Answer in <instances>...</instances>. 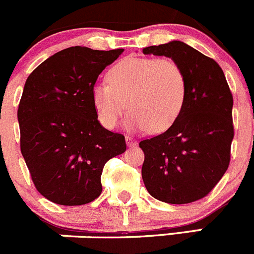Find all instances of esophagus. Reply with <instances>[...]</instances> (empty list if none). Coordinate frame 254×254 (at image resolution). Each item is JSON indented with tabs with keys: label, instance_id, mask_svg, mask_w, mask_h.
Here are the masks:
<instances>
[{
	"label": "esophagus",
	"instance_id": "34e87169",
	"mask_svg": "<svg viewBox=\"0 0 254 254\" xmlns=\"http://www.w3.org/2000/svg\"><path fill=\"white\" fill-rule=\"evenodd\" d=\"M126 143H127L128 147H133V145H137V140H134L133 138L128 137V135L126 137Z\"/></svg>",
	"mask_w": 254,
	"mask_h": 254
}]
</instances>
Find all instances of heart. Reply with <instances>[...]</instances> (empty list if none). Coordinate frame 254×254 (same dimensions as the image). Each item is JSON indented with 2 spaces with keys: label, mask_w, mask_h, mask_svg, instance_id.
Masks as SVG:
<instances>
[{
  "label": "heart",
  "mask_w": 254,
  "mask_h": 254,
  "mask_svg": "<svg viewBox=\"0 0 254 254\" xmlns=\"http://www.w3.org/2000/svg\"><path fill=\"white\" fill-rule=\"evenodd\" d=\"M185 97V75L172 59L127 58L110 69L107 81L91 89L97 119L109 129L117 126L127 100V129L167 130L182 114Z\"/></svg>",
  "instance_id": "b5f03b06"
}]
</instances>
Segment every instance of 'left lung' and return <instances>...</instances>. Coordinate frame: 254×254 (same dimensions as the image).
<instances>
[{"mask_svg":"<svg viewBox=\"0 0 254 254\" xmlns=\"http://www.w3.org/2000/svg\"><path fill=\"white\" fill-rule=\"evenodd\" d=\"M174 60L185 75L182 114L164 133L144 139L142 178L148 192L167 204L206 196L230 164L233 99L220 65L184 42L143 48Z\"/></svg>","mask_w":254,"mask_h":254,"instance_id":"8db88e82","label":"left lung"}]
</instances>
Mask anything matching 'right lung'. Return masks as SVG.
Wrapping results in <instances>:
<instances>
[{
	"mask_svg": "<svg viewBox=\"0 0 254 254\" xmlns=\"http://www.w3.org/2000/svg\"><path fill=\"white\" fill-rule=\"evenodd\" d=\"M124 49L70 47L33 70L19 101L21 152L37 190L65 206L89 204L102 191L101 174L126 150L120 133L97 120L91 89Z\"/></svg>",
	"mask_w": 254,
	"mask_h": 254,
	"instance_id": "add662e5",
	"label": "right lung"
}]
</instances>
